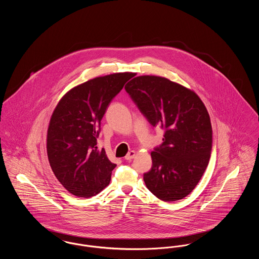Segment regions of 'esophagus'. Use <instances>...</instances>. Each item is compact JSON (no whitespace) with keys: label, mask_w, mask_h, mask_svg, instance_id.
Here are the masks:
<instances>
[{"label":"esophagus","mask_w":259,"mask_h":259,"mask_svg":"<svg viewBox=\"0 0 259 259\" xmlns=\"http://www.w3.org/2000/svg\"><path fill=\"white\" fill-rule=\"evenodd\" d=\"M135 156L136 151L132 150V151H130V152H128V153L126 154V156H125V159H126V160H131V159L135 158Z\"/></svg>","instance_id":"34e87169"}]
</instances>
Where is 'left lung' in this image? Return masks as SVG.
Segmentation results:
<instances>
[{
  "instance_id": "obj_1",
  "label": "left lung",
  "mask_w": 259,
  "mask_h": 259,
  "mask_svg": "<svg viewBox=\"0 0 259 259\" xmlns=\"http://www.w3.org/2000/svg\"><path fill=\"white\" fill-rule=\"evenodd\" d=\"M125 90L148 122L165 130L162 145L150 153L151 170L144 175L148 190L166 202L186 197L210 157L212 130L204 103L194 91L157 75L136 76Z\"/></svg>"
}]
</instances>
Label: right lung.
<instances>
[{
  "mask_svg": "<svg viewBox=\"0 0 259 259\" xmlns=\"http://www.w3.org/2000/svg\"><path fill=\"white\" fill-rule=\"evenodd\" d=\"M135 73H115L89 79L69 90L50 117L47 151L50 167L74 196L92 197L111 182L115 164L97 138L101 120L111 100Z\"/></svg>",
  "mask_w": 259,
  "mask_h": 259,
  "instance_id": "obj_1",
  "label": "right lung"
}]
</instances>
